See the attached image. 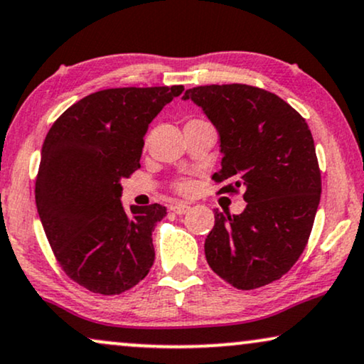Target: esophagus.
Here are the masks:
<instances>
[{"label":"esophagus","instance_id":"1","mask_svg":"<svg viewBox=\"0 0 364 364\" xmlns=\"http://www.w3.org/2000/svg\"><path fill=\"white\" fill-rule=\"evenodd\" d=\"M171 211L174 215H185V213L190 211V206H188L186 203H174L171 206Z\"/></svg>","mask_w":364,"mask_h":364}]
</instances>
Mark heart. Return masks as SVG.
Listing matches in <instances>:
<instances>
[{
  "mask_svg": "<svg viewBox=\"0 0 364 364\" xmlns=\"http://www.w3.org/2000/svg\"><path fill=\"white\" fill-rule=\"evenodd\" d=\"M198 121H203V119L193 118V119L188 121V123H198ZM174 190H176L178 193H181V195H188V193H191L193 185H191V181H186V179H181V181L174 183Z\"/></svg>",
  "mask_w": 364,
  "mask_h": 364,
  "instance_id": "heart-1",
  "label": "heart"
}]
</instances>
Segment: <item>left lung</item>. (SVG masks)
<instances>
[{"label":"left lung","mask_w":364,"mask_h":364,"mask_svg":"<svg viewBox=\"0 0 364 364\" xmlns=\"http://www.w3.org/2000/svg\"><path fill=\"white\" fill-rule=\"evenodd\" d=\"M220 133V193L248 203L241 215L215 211L206 236L210 268L238 289L287 274L306 248L321 198V171L306 119L287 101L250 85L186 90Z\"/></svg>","instance_id":"1"}]
</instances>
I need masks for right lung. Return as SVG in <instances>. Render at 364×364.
<instances>
[{
	"label": "right lung",
	"mask_w": 364,
	"mask_h": 364,
	"mask_svg": "<svg viewBox=\"0 0 364 364\" xmlns=\"http://www.w3.org/2000/svg\"><path fill=\"white\" fill-rule=\"evenodd\" d=\"M181 85L109 88L71 105L48 132L36 176V208L61 269L91 293L121 294L151 269L158 205L126 213L121 181L141 166L154 116Z\"/></svg>",
	"instance_id": "right-lung-1"
}]
</instances>
